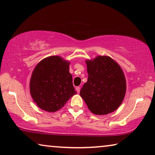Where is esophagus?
<instances>
[{"instance_id": "obj_1", "label": "esophagus", "mask_w": 155, "mask_h": 155, "mask_svg": "<svg viewBox=\"0 0 155 155\" xmlns=\"http://www.w3.org/2000/svg\"><path fill=\"white\" fill-rule=\"evenodd\" d=\"M76 90H77V92L78 93H79V92H80V90H81V87H80L79 86L77 87H76Z\"/></svg>"}]
</instances>
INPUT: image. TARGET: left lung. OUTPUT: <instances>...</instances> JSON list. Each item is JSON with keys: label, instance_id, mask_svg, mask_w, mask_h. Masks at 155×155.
Returning a JSON list of instances; mask_svg holds the SVG:
<instances>
[{"label": "left lung", "instance_id": "1", "mask_svg": "<svg viewBox=\"0 0 155 155\" xmlns=\"http://www.w3.org/2000/svg\"><path fill=\"white\" fill-rule=\"evenodd\" d=\"M85 63L88 78L80 91L81 97L93 114L114 112L126 94V81L121 68L107 56H98Z\"/></svg>", "mask_w": 155, "mask_h": 155}]
</instances>
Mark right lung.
I'll return each instance as SVG.
<instances>
[{
	"label": "right lung",
	"mask_w": 155,
	"mask_h": 155,
	"mask_svg": "<svg viewBox=\"0 0 155 155\" xmlns=\"http://www.w3.org/2000/svg\"><path fill=\"white\" fill-rule=\"evenodd\" d=\"M69 65V61L58 56H49L36 65L29 90L34 101L41 109L50 112L57 111L77 94Z\"/></svg>",
	"instance_id": "obj_1"
}]
</instances>
